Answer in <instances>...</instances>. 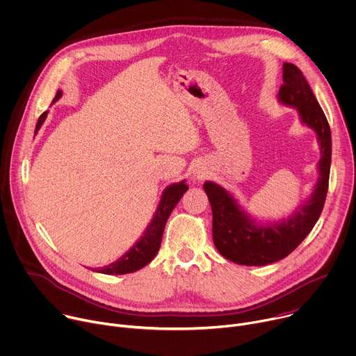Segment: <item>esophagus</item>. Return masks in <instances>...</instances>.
<instances>
[{"instance_id":"obj_1","label":"esophagus","mask_w":356,"mask_h":356,"mask_svg":"<svg viewBox=\"0 0 356 356\" xmlns=\"http://www.w3.org/2000/svg\"><path fill=\"white\" fill-rule=\"evenodd\" d=\"M206 177V172L203 171V170H200V168H195L193 171H192V175H191V178L193 179V181H200V179H203Z\"/></svg>"}]
</instances>
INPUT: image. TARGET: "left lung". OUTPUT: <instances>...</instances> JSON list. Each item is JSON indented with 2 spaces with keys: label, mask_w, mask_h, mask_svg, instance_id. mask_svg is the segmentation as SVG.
<instances>
[{
  "label": "left lung",
  "mask_w": 356,
  "mask_h": 356,
  "mask_svg": "<svg viewBox=\"0 0 356 356\" xmlns=\"http://www.w3.org/2000/svg\"><path fill=\"white\" fill-rule=\"evenodd\" d=\"M283 86L277 101L295 108L300 123L316 133L320 147L317 181L312 193L296 207L291 216L279 220H257L240 200L222 185L206 181L203 189L213 213V243L218 251L240 265L262 266L288 257L312 232L325 202L330 165L331 130L302 71L292 63H283Z\"/></svg>",
  "instance_id": "left-lung-1"
}]
</instances>
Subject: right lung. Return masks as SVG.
<instances>
[{"label": "right lung", "mask_w": 356, "mask_h": 356, "mask_svg": "<svg viewBox=\"0 0 356 356\" xmlns=\"http://www.w3.org/2000/svg\"><path fill=\"white\" fill-rule=\"evenodd\" d=\"M61 95H63V92L58 90L51 104L58 101L61 98ZM47 113H49V111H46L40 115V118L36 123L35 134L39 131V129L44 123ZM185 182L186 181L184 179L181 182L171 184L163 191L160 203L156 209V213L153 215V219L150 220L145 233L141 234V237L136 241V244H133V247L127 252H124L118 261H115L106 266H102V268H95L92 270L105 273V275H124V273L136 272L143 266H146L150 261H153V258L156 257V254L160 250L164 227L171 215V211L174 210L177 203L181 200L182 195L188 191V185Z\"/></svg>", "instance_id": "add662e5"}]
</instances>
